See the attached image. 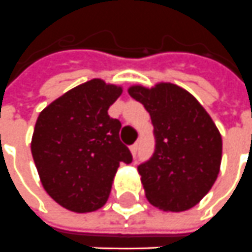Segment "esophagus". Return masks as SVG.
<instances>
[{"mask_svg": "<svg viewBox=\"0 0 252 252\" xmlns=\"http://www.w3.org/2000/svg\"><path fill=\"white\" fill-rule=\"evenodd\" d=\"M130 151H131V154H133V155L136 156L137 151H138V143H134V144H133V145L130 147Z\"/></svg>", "mask_w": 252, "mask_h": 252, "instance_id": "esophagus-1", "label": "esophagus"}]
</instances>
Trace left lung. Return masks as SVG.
Masks as SVG:
<instances>
[{
	"mask_svg": "<svg viewBox=\"0 0 252 252\" xmlns=\"http://www.w3.org/2000/svg\"><path fill=\"white\" fill-rule=\"evenodd\" d=\"M129 94L143 104L154 125L155 151L137 167L148 202L164 211L192 209L220 173L217 126L195 97L173 83L133 86Z\"/></svg>",
	"mask_w": 252,
	"mask_h": 252,
	"instance_id": "obj_1",
	"label": "left lung"
}]
</instances>
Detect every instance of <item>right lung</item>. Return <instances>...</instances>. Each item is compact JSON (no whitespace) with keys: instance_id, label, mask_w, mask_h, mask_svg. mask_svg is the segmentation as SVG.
Here are the masks:
<instances>
[{"instance_id":"add662e5","label":"right lung","mask_w":252,"mask_h":252,"mask_svg":"<svg viewBox=\"0 0 252 252\" xmlns=\"http://www.w3.org/2000/svg\"><path fill=\"white\" fill-rule=\"evenodd\" d=\"M121 94L122 88L92 79L64 93L36 119L31 154L43 188L64 209H100L119 163L133 162L119 138L122 123L108 115Z\"/></svg>"}]
</instances>
